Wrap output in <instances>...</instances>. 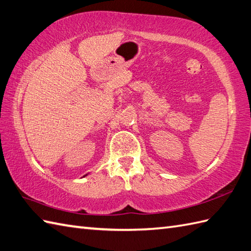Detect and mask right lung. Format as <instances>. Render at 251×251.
Returning a JSON list of instances; mask_svg holds the SVG:
<instances>
[{"mask_svg": "<svg viewBox=\"0 0 251 251\" xmlns=\"http://www.w3.org/2000/svg\"><path fill=\"white\" fill-rule=\"evenodd\" d=\"M85 176H87V175H85Z\"/></svg>", "mask_w": 251, "mask_h": 251, "instance_id": "1", "label": "right lung"}]
</instances>
